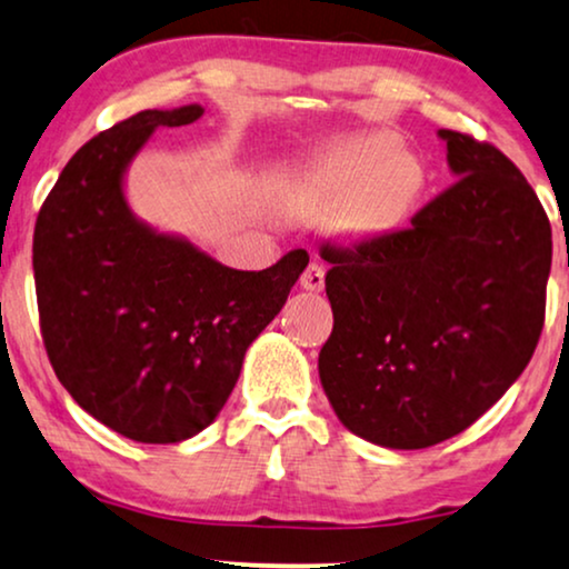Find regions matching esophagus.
<instances>
[{
  "mask_svg": "<svg viewBox=\"0 0 569 569\" xmlns=\"http://www.w3.org/2000/svg\"><path fill=\"white\" fill-rule=\"evenodd\" d=\"M301 286H305L307 291H322L325 289V268L322 264L312 262L309 268L305 270V276H301Z\"/></svg>",
  "mask_w": 569,
  "mask_h": 569,
  "instance_id": "1",
  "label": "esophagus"
}]
</instances>
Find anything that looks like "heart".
I'll return each instance as SVG.
<instances>
[{
    "instance_id": "1",
    "label": "heart",
    "mask_w": 569,
    "mask_h": 569,
    "mask_svg": "<svg viewBox=\"0 0 569 569\" xmlns=\"http://www.w3.org/2000/svg\"><path fill=\"white\" fill-rule=\"evenodd\" d=\"M419 158L396 148L392 134H356L286 166L276 194L297 213L336 211V229L348 239L377 241L396 233L419 200Z\"/></svg>"
}]
</instances>
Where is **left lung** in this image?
Instances as JSON below:
<instances>
[{"label":"left lung","instance_id":"1","mask_svg":"<svg viewBox=\"0 0 569 569\" xmlns=\"http://www.w3.org/2000/svg\"><path fill=\"white\" fill-rule=\"evenodd\" d=\"M458 181L406 231L322 247L332 332L320 382L340 423L390 450L460 435L539 343L551 226L505 153L439 130Z\"/></svg>","mask_w":569,"mask_h":569}]
</instances>
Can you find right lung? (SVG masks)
Masks as SVG:
<instances>
[{
    "label": "right lung",
    "mask_w": 569,
    "mask_h": 569,
    "mask_svg": "<svg viewBox=\"0 0 569 569\" xmlns=\"http://www.w3.org/2000/svg\"><path fill=\"white\" fill-rule=\"evenodd\" d=\"M200 103L148 109L70 158L36 221L41 336L59 382L106 427L171 445L216 421L252 340L289 299L309 257L233 270L132 213L124 177L161 127L192 124Z\"/></svg>",
    "instance_id": "right-lung-1"
}]
</instances>
